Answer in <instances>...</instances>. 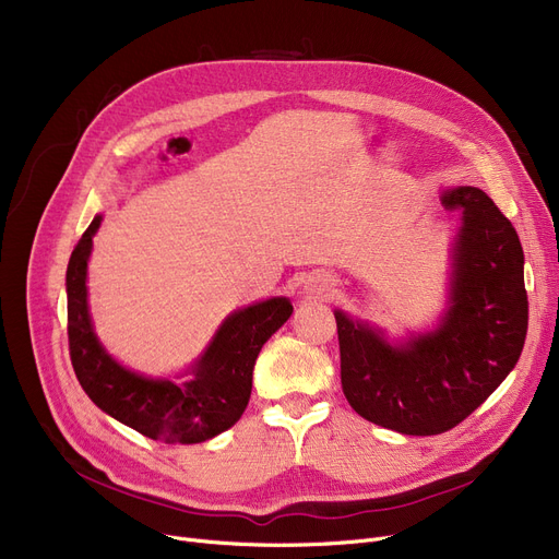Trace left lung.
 <instances>
[{
  "label": "left lung",
  "instance_id": "obj_1",
  "mask_svg": "<svg viewBox=\"0 0 559 559\" xmlns=\"http://www.w3.org/2000/svg\"><path fill=\"white\" fill-rule=\"evenodd\" d=\"M462 215L451 301L439 326L390 344L335 310L342 390L360 417L403 435H439L474 413L514 369L527 333L523 249L512 222L478 188L444 192Z\"/></svg>",
  "mask_w": 559,
  "mask_h": 559
}]
</instances>
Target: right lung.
Returning a JSON list of instances; mask_svg holds the SVG:
<instances>
[{
    "instance_id": "add662e5",
    "label": "right lung",
    "mask_w": 559,
    "mask_h": 559,
    "mask_svg": "<svg viewBox=\"0 0 559 559\" xmlns=\"http://www.w3.org/2000/svg\"><path fill=\"white\" fill-rule=\"evenodd\" d=\"M99 224L97 215L81 235L66 278L70 358L83 392L112 419L165 444H199L228 430L249 403L260 348L289 319L292 304L276 297L226 317L186 383L140 376L106 354L87 312V258Z\"/></svg>"
}]
</instances>
